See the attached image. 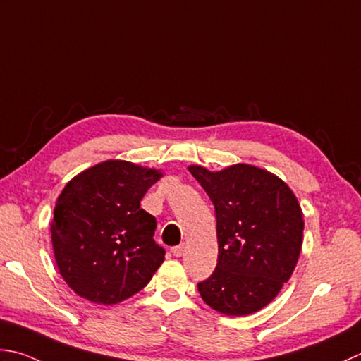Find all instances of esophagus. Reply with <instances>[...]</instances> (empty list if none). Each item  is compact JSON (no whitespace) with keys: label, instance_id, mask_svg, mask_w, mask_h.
<instances>
[{"label":"esophagus","instance_id":"esophagus-1","mask_svg":"<svg viewBox=\"0 0 361 361\" xmlns=\"http://www.w3.org/2000/svg\"><path fill=\"white\" fill-rule=\"evenodd\" d=\"M183 251H185V245H178V247H173L171 248V253H173V256H176V257H180L182 255H183Z\"/></svg>","mask_w":361,"mask_h":361}]
</instances>
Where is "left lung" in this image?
<instances>
[{"label":"left lung","mask_w":361,"mask_h":361,"mask_svg":"<svg viewBox=\"0 0 361 361\" xmlns=\"http://www.w3.org/2000/svg\"><path fill=\"white\" fill-rule=\"evenodd\" d=\"M188 171L215 207L219 262L198 283L201 298L226 316H247L269 305L294 271L303 242V214L278 176L253 165Z\"/></svg>","instance_id":"obj_1"}]
</instances>
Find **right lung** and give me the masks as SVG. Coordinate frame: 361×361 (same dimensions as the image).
Here are the masks:
<instances>
[{
  "mask_svg": "<svg viewBox=\"0 0 361 361\" xmlns=\"http://www.w3.org/2000/svg\"><path fill=\"white\" fill-rule=\"evenodd\" d=\"M160 178L159 169L106 160L66 183L50 231L59 274L75 294L116 305L151 281L165 250L140 201Z\"/></svg>",
  "mask_w": 361,
  "mask_h": 361,
  "instance_id": "add662e5",
  "label": "right lung"
}]
</instances>
